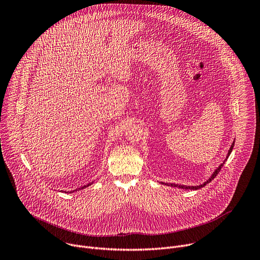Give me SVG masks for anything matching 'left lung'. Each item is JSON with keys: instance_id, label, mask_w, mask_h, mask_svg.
<instances>
[{"instance_id": "obj_1", "label": "left lung", "mask_w": 260, "mask_h": 260, "mask_svg": "<svg viewBox=\"0 0 260 260\" xmlns=\"http://www.w3.org/2000/svg\"><path fill=\"white\" fill-rule=\"evenodd\" d=\"M234 146H235V141L233 142V144H232V146H231V148H230V150H229V153H228V155H226V158H225V160L222 162L221 165H219L217 168H216V170L213 172V174L211 175V177H209V179L207 180V181H205L203 184H200V185H196V186H189V185H181V184H175V183H165V182H160L161 184H165V185H168V186H172V187H178V188H182V189H192V190H198V189H200V188H202V187H204L205 185H207L208 183H210L217 175H218V173L220 172V170H221V168L223 167V165L225 164V161L228 160V158H229V156H230V154L232 153V151H233V148H234Z\"/></svg>"}]
</instances>
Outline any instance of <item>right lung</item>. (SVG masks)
I'll list each match as a JSON object with an SVG mask.
<instances>
[{
  "mask_svg": "<svg viewBox=\"0 0 260 260\" xmlns=\"http://www.w3.org/2000/svg\"><path fill=\"white\" fill-rule=\"evenodd\" d=\"M92 183H93V182H90V183H88V184H86V185H84V186H82V187H80V188H78V189H79V190H80V189H83V188H86V187H87V186H89V185H91V184H92ZM78 189H75V190H73V192H75V191H77V190H78ZM70 192H71V191H70ZM71 193H72V192H71Z\"/></svg>",
  "mask_w": 260,
  "mask_h": 260,
  "instance_id": "add662e5",
  "label": "right lung"
}]
</instances>
